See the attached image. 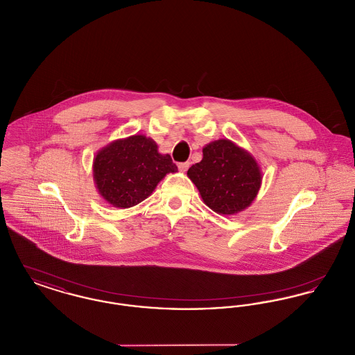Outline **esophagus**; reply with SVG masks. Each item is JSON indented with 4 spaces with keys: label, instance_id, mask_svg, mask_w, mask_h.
I'll return each instance as SVG.
<instances>
[{
    "label": "esophagus",
    "instance_id": "1",
    "mask_svg": "<svg viewBox=\"0 0 355 355\" xmlns=\"http://www.w3.org/2000/svg\"><path fill=\"white\" fill-rule=\"evenodd\" d=\"M189 166H190L189 162H180L178 164V169L181 170V171H186V170L189 169Z\"/></svg>",
    "mask_w": 355,
    "mask_h": 355
}]
</instances>
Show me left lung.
Segmentation results:
<instances>
[{"label": "left lung", "mask_w": 355, "mask_h": 355, "mask_svg": "<svg viewBox=\"0 0 355 355\" xmlns=\"http://www.w3.org/2000/svg\"><path fill=\"white\" fill-rule=\"evenodd\" d=\"M202 153V161L187 170V175L200 190L203 202L225 216L250 206L262 182L253 155L229 139L210 142Z\"/></svg>", "instance_id": "obj_1"}]
</instances>
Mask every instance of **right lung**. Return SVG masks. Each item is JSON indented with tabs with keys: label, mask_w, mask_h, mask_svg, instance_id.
<instances>
[{
	"label": "right lung",
	"mask_w": 355,
	"mask_h": 355,
	"mask_svg": "<svg viewBox=\"0 0 355 355\" xmlns=\"http://www.w3.org/2000/svg\"><path fill=\"white\" fill-rule=\"evenodd\" d=\"M177 166L169 154L158 153L152 138L132 135L102 148L93 162L94 182L105 201L128 209L146 200Z\"/></svg>",
	"instance_id": "add662e5"
}]
</instances>
